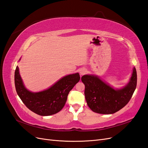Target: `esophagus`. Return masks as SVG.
<instances>
[{
    "instance_id": "34e87169",
    "label": "esophagus",
    "mask_w": 148,
    "mask_h": 148,
    "mask_svg": "<svg viewBox=\"0 0 148 148\" xmlns=\"http://www.w3.org/2000/svg\"><path fill=\"white\" fill-rule=\"evenodd\" d=\"M86 70L85 69H81L79 70V73H80V75H84L85 73H86Z\"/></svg>"
}]
</instances>
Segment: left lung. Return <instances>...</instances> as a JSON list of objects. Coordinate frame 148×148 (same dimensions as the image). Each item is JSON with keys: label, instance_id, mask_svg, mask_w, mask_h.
<instances>
[{"label": "left lung", "instance_id": "left-lung-1", "mask_svg": "<svg viewBox=\"0 0 148 148\" xmlns=\"http://www.w3.org/2000/svg\"><path fill=\"white\" fill-rule=\"evenodd\" d=\"M82 81L85 86V99L91 110L112 114L126 106L132 98L136 87V70L133 67L128 83L120 88H114L96 75H84Z\"/></svg>", "mask_w": 148, "mask_h": 148}]
</instances>
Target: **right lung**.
<instances>
[{
  "label": "right lung",
  "instance_id": "add662e5",
  "mask_svg": "<svg viewBox=\"0 0 148 148\" xmlns=\"http://www.w3.org/2000/svg\"><path fill=\"white\" fill-rule=\"evenodd\" d=\"M21 60V58L19 61ZM80 79L78 73L64 76L51 86L39 92L29 91L25 86L18 66L15 71V84L18 95L24 104L35 114L49 116L57 114L65 106L69 92Z\"/></svg>",
  "mask_w": 148,
  "mask_h": 148
}]
</instances>
